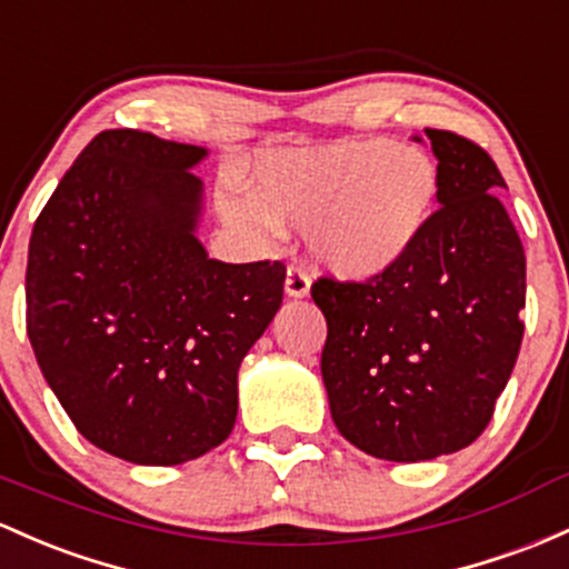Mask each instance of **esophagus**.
Wrapping results in <instances>:
<instances>
[{
	"label": "esophagus",
	"mask_w": 569,
	"mask_h": 569,
	"mask_svg": "<svg viewBox=\"0 0 569 569\" xmlns=\"http://www.w3.org/2000/svg\"><path fill=\"white\" fill-rule=\"evenodd\" d=\"M310 291V274L302 264H289L286 270V295L305 297Z\"/></svg>",
	"instance_id": "34e87169"
}]
</instances>
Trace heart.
Masks as SVG:
<instances>
[{"instance_id": "obj_1", "label": "heart", "mask_w": 569, "mask_h": 569, "mask_svg": "<svg viewBox=\"0 0 569 569\" xmlns=\"http://www.w3.org/2000/svg\"><path fill=\"white\" fill-rule=\"evenodd\" d=\"M437 191L440 170L427 151L361 140L264 156L253 164L251 193H221V213L253 237L308 229L310 251L327 270L367 280L410 253Z\"/></svg>"}]
</instances>
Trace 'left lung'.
Returning <instances> with one entry per match:
<instances>
[{
  "mask_svg": "<svg viewBox=\"0 0 569 569\" xmlns=\"http://www.w3.org/2000/svg\"><path fill=\"white\" fill-rule=\"evenodd\" d=\"M440 170V208L410 253L367 280L321 274V376L335 427L359 451L427 461L476 442L521 348L527 256L491 156L423 129Z\"/></svg>",
  "mask_w": 569,
  "mask_h": 569,
  "instance_id": "1",
  "label": "left lung"
}]
</instances>
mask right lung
<instances>
[{"label":"right lung","mask_w":569,"mask_h":569,"mask_svg":"<svg viewBox=\"0 0 569 569\" xmlns=\"http://www.w3.org/2000/svg\"><path fill=\"white\" fill-rule=\"evenodd\" d=\"M204 148L99 132L37 216L27 332L74 429L134 465L221 446L237 370L283 302V261L227 264L193 237Z\"/></svg>","instance_id":"1"}]
</instances>
